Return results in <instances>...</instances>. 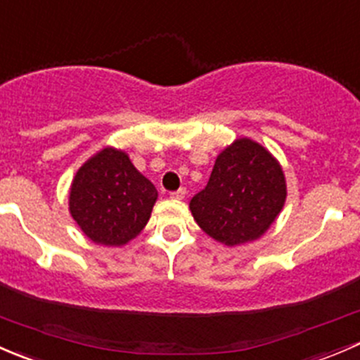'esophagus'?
<instances>
[{
	"mask_svg": "<svg viewBox=\"0 0 360 360\" xmlns=\"http://www.w3.org/2000/svg\"><path fill=\"white\" fill-rule=\"evenodd\" d=\"M184 195H186V190H184V188H181V190H177V191H174V193H170V197L176 198V200H183Z\"/></svg>",
	"mask_w": 360,
	"mask_h": 360,
	"instance_id": "esophagus-1",
	"label": "esophagus"
}]
</instances>
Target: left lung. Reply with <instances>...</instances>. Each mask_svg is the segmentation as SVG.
<instances>
[{
  "label": "left lung",
  "mask_w": 360,
  "mask_h": 360,
  "mask_svg": "<svg viewBox=\"0 0 360 360\" xmlns=\"http://www.w3.org/2000/svg\"><path fill=\"white\" fill-rule=\"evenodd\" d=\"M288 198L278 160L249 137L217 155L209 183L190 202L198 226L216 242L235 248L263 237Z\"/></svg>",
  "instance_id": "1"
}]
</instances>
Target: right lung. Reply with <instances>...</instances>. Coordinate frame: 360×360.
I'll use <instances>...</instances> for the list:
<instances>
[{"label": "right lung", "mask_w": 360, "mask_h": 360, "mask_svg": "<svg viewBox=\"0 0 360 360\" xmlns=\"http://www.w3.org/2000/svg\"><path fill=\"white\" fill-rule=\"evenodd\" d=\"M157 198V188L129 155L106 146L72 177L69 214L94 244L122 248L144 230Z\"/></svg>", "instance_id": "obj_1"}]
</instances>
